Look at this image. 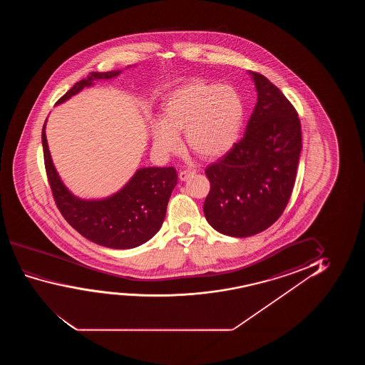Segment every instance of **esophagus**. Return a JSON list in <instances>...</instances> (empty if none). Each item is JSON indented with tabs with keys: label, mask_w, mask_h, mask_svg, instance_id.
<instances>
[{
	"label": "esophagus",
	"mask_w": 365,
	"mask_h": 365,
	"mask_svg": "<svg viewBox=\"0 0 365 365\" xmlns=\"http://www.w3.org/2000/svg\"><path fill=\"white\" fill-rule=\"evenodd\" d=\"M195 175V170H180V180H190V177H193Z\"/></svg>",
	"instance_id": "obj_1"
}]
</instances>
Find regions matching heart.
<instances>
[{
  "label": "heart",
  "instance_id": "1",
  "mask_svg": "<svg viewBox=\"0 0 365 365\" xmlns=\"http://www.w3.org/2000/svg\"><path fill=\"white\" fill-rule=\"evenodd\" d=\"M245 106L238 91L228 85L190 81L173 91L163 103V120L152 125L157 153L173 155L185 145L203 160H215L233 147L240 135Z\"/></svg>",
  "mask_w": 365,
  "mask_h": 365
}]
</instances>
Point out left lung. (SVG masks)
I'll list each match as a JSON object with an SVG mask.
<instances>
[{
  "mask_svg": "<svg viewBox=\"0 0 365 365\" xmlns=\"http://www.w3.org/2000/svg\"><path fill=\"white\" fill-rule=\"evenodd\" d=\"M258 100L243 138L205 168L210 183L203 205L215 230L250 237L269 228L288 205L302 150L294 106L258 72H250Z\"/></svg>",
  "mask_w": 365,
  "mask_h": 365,
  "instance_id": "obj_1",
  "label": "left lung"
}]
</instances>
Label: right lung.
<instances>
[{"mask_svg":"<svg viewBox=\"0 0 365 365\" xmlns=\"http://www.w3.org/2000/svg\"><path fill=\"white\" fill-rule=\"evenodd\" d=\"M120 71L91 72L57 101L60 105L71 96L92 85L93 80H110ZM42 128L46 173L61 215L81 235L93 243L113 250H130L143 245L160 230L165 220L170 193L177 185L173 167L140 168L115 195L101 200L77 198L66 188L51 160Z\"/></svg>","mask_w":365,"mask_h":365,"instance_id":"1","label":"right lung"}]
</instances>
